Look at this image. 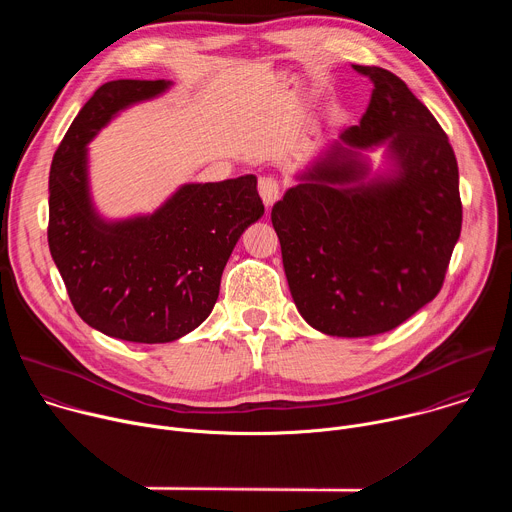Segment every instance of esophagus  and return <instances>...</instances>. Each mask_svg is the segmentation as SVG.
<instances>
[{
	"mask_svg": "<svg viewBox=\"0 0 512 512\" xmlns=\"http://www.w3.org/2000/svg\"><path fill=\"white\" fill-rule=\"evenodd\" d=\"M259 194H261V200H263V204L267 208L273 206L277 202V198H279V184H277V180L271 178V176L259 178Z\"/></svg>",
	"mask_w": 512,
	"mask_h": 512,
	"instance_id": "1",
	"label": "esophagus"
}]
</instances>
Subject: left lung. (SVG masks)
<instances>
[{"instance_id":"1","label":"left lung","mask_w":512,"mask_h":512,"mask_svg":"<svg viewBox=\"0 0 512 512\" xmlns=\"http://www.w3.org/2000/svg\"><path fill=\"white\" fill-rule=\"evenodd\" d=\"M354 68L373 83L360 125L328 143L271 210L298 312L340 338L389 332L429 304L462 231L448 135L393 72ZM377 149L384 164L373 171Z\"/></svg>"}]
</instances>
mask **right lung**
Segmentation results:
<instances>
[{"label":"right lung","mask_w":512,"mask_h":512,"mask_svg":"<svg viewBox=\"0 0 512 512\" xmlns=\"http://www.w3.org/2000/svg\"><path fill=\"white\" fill-rule=\"evenodd\" d=\"M172 85L99 87L58 145L48 180V245L72 306L91 328L139 344L174 342L208 318L237 241L265 212L253 174L182 184L148 214L97 210L89 143L121 111Z\"/></svg>","instance_id":"add662e5"}]
</instances>
